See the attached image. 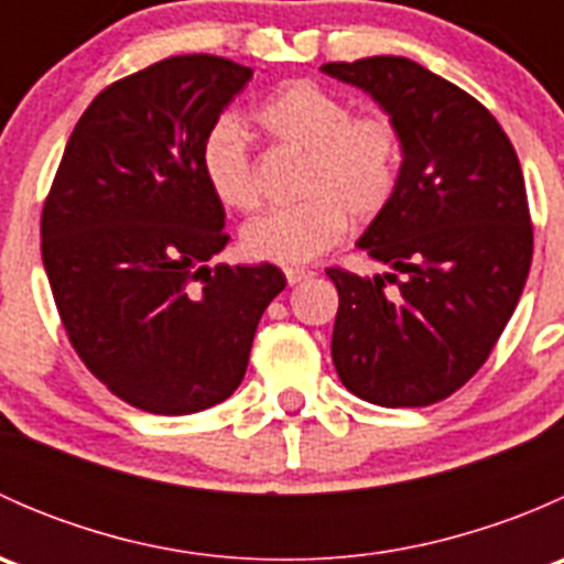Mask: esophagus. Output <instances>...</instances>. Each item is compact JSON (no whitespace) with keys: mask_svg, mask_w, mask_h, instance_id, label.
Masks as SVG:
<instances>
[{"mask_svg":"<svg viewBox=\"0 0 564 564\" xmlns=\"http://www.w3.org/2000/svg\"><path fill=\"white\" fill-rule=\"evenodd\" d=\"M286 281L289 286H297L300 281H305V278H311V270H305V267H286Z\"/></svg>","mask_w":564,"mask_h":564,"instance_id":"esophagus-1","label":"esophagus"}]
</instances>
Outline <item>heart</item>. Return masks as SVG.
Here are the masks:
<instances>
[{
  "label": "heart",
  "instance_id": "obj_1",
  "mask_svg": "<svg viewBox=\"0 0 564 564\" xmlns=\"http://www.w3.org/2000/svg\"><path fill=\"white\" fill-rule=\"evenodd\" d=\"M253 122L283 150L303 152L297 204L270 209L242 229L253 261L305 264L335 248L355 224H371L395 198L403 141L384 111H357L340 95L311 82H292L253 111ZM202 174L226 209L259 207V182L237 124L220 122L202 147Z\"/></svg>",
  "mask_w": 564,
  "mask_h": 564
}]
</instances>
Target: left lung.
Listing matches in <instances>:
<instances>
[{"label":"left lung","mask_w":564,"mask_h":564,"mask_svg":"<svg viewBox=\"0 0 564 564\" xmlns=\"http://www.w3.org/2000/svg\"><path fill=\"white\" fill-rule=\"evenodd\" d=\"M395 119V198L357 240L395 272L329 267L333 362L377 406H429L464 388L513 316L532 264L524 174L486 106L406 56L327 62Z\"/></svg>","instance_id":"8db88e82"}]
</instances>
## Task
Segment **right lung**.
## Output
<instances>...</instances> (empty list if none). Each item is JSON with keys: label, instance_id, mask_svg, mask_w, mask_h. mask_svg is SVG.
I'll return each mask as SVG.
<instances>
[{"label": "right lung", "instance_id": "add662e5", "mask_svg": "<svg viewBox=\"0 0 564 564\" xmlns=\"http://www.w3.org/2000/svg\"><path fill=\"white\" fill-rule=\"evenodd\" d=\"M253 70L169 56L106 87L67 139L40 218L62 327L124 403L193 414L246 377L256 324L286 278L207 261L226 248L202 147Z\"/></svg>", "mask_w": 564, "mask_h": 564}]
</instances>
